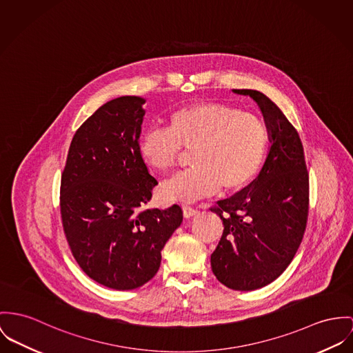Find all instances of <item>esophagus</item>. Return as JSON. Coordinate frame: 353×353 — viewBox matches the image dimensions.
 Returning a JSON list of instances; mask_svg holds the SVG:
<instances>
[{"label":"esophagus","mask_w":353,"mask_h":353,"mask_svg":"<svg viewBox=\"0 0 353 353\" xmlns=\"http://www.w3.org/2000/svg\"><path fill=\"white\" fill-rule=\"evenodd\" d=\"M183 212H184V216L192 217L197 214V210L190 205H183Z\"/></svg>","instance_id":"obj_1"}]
</instances>
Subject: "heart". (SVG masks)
I'll use <instances>...</instances> for the list:
<instances>
[{"instance_id": "1", "label": "heart", "mask_w": 353, "mask_h": 353, "mask_svg": "<svg viewBox=\"0 0 353 353\" xmlns=\"http://www.w3.org/2000/svg\"><path fill=\"white\" fill-rule=\"evenodd\" d=\"M269 134L261 118L236 108L203 102L174 110L165 129H149L138 142L142 161L152 170H172L180 150L193 152L188 172L170 179L163 199L192 203L215 190L236 192L259 172Z\"/></svg>"}]
</instances>
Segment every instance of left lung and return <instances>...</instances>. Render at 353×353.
<instances>
[{
  "instance_id": "8db88e82",
  "label": "left lung",
  "mask_w": 353,
  "mask_h": 353,
  "mask_svg": "<svg viewBox=\"0 0 353 353\" xmlns=\"http://www.w3.org/2000/svg\"><path fill=\"white\" fill-rule=\"evenodd\" d=\"M234 92L259 105L272 146L258 177L211 207L224 225L211 266L223 285L248 292L272 283L293 261L307 221L309 173L301 138L282 110L259 91Z\"/></svg>"
}]
</instances>
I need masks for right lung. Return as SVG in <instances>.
I'll list each match as a JSON object with an SVG mask.
<instances>
[{"instance_id":"obj_1","label":"right lung","mask_w":353,"mask_h":353,"mask_svg":"<svg viewBox=\"0 0 353 353\" xmlns=\"http://www.w3.org/2000/svg\"><path fill=\"white\" fill-rule=\"evenodd\" d=\"M139 97L105 103L71 141L60 183V214L70 250L95 282L132 290L160 269L161 250L183 210L143 205L159 184L138 152L145 115Z\"/></svg>"}]
</instances>
